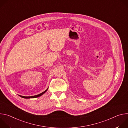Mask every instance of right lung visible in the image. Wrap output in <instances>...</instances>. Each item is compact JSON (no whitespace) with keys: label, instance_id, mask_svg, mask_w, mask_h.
<instances>
[{"label":"right lung","instance_id":"obj_1","mask_svg":"<svg viewBox=\"0 0 128 128\" xmlns=\"http://www.w3.org/2000/svg\"><path fill=\"white\" fill-rule=\"evenodd\" d=\"M48 88H47L46 90H45L44 91V92H43L42 93H40V94H38V95H35V96H23L19 95V96H20V97H22V98H25V99H29V98H35L39 97L41 96L43 94H44L46 92L47 90H48Z\"/></svg>","mask_w":128,"mask_h":128}]
</instances>
